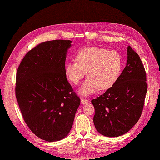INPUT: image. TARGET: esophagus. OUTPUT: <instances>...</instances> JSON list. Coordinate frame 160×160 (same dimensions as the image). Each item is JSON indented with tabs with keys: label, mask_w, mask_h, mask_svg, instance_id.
<instances>
[{
	"label": "esophagus",
	"mask_w": 160,
	"mask_h": 160,
	"mask_svg": "<svg viewBox=\"0 0 160 160\" xmlns=\"http://www.w3.org/2000/svg\"><path fill=\"white\" fill-rule=\"evenodd\" d=\"M88 102H89V100L88 99H86V98H83V97L81 98V103L82 104H86Z\"/></svg>",
	"instance_id": "esophagus-1"
}]
</instances>
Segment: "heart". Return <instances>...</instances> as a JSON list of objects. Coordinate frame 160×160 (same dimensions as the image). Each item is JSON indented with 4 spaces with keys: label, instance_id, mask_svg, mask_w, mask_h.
<instances>
[{
    "label": "heart",
    "instance_id": "heart-1",
    "mask_svg": "<svg viewBox=\"0 0 160 160\" xmlns=\"http://www.w3.org/2000/svg\"><path fill=\"white\" fill-rule=\"evenodd\" d=\"M122 67V60L115 50L91 47L81 49L77 54V61L67 64L65 73L74 84H78L85 77L87 79L80 88V92L90 95L98 88H110L118 79Z\"/></svg>",
    "mask_w": 160,
    "mask_h": 160
}]
</instances>
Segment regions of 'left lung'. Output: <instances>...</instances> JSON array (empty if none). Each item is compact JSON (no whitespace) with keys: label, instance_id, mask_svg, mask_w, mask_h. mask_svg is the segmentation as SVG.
Returning a JSON list of instances; mask_svg holds the SVG:
<instances>
[{"label":"left lung","instance_id":"8db88e82","mask_svg":"<svg viewBox=\"0 0 160 160\" xmlns=\"http://www.w3.org/2000/svg\"><path fill=\"white\" fill-rule=\"evenodd\" d=\"M127 54V65L113 86L91 100L95 128L107 137L128 132L139 121L145 104L148 88L145 67L130 46Z\"/></svg>","mask_w":160,"mask_h":160}]
</instances>
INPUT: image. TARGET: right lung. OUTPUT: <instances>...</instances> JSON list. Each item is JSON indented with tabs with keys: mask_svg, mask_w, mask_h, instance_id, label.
<instances>
[{
	"mask_svg": "<svg viewBox=\"0 0 160 160\" xmlns=\"http://www.w3.org/2000/svg\"><path fill=\"white\" fill-rule=\"evenodd\" d=\"M70 40L43 42L26 54L18 69L15 97L23 119L40 139L53 142L70 132L80 98L67 81Z\"/></svg>",
	"mask_w": 160,
	"mask_h": 160,
	"instance_id": "obj_1",
	"label": "right lung"
}]
</instances>
